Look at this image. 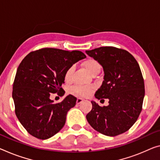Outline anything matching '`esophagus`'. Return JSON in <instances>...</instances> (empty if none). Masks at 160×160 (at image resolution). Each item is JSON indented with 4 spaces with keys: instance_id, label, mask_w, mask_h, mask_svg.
<instances>
[{
    "instance_id": "obj_1",
    "label": "esophagus",
    "mask_w": 160,
    "mask_h": 160,
    "mask_svg": "<svg viewBox=\"0 0 160 160\" xmlns=\"http://www.w3.org/2000/svg\"><path fill=\"white\" fill-rule=\"evenodd\" d=\"M83 101V99H82V98H80V97H78V98H77V104H79L80 103H82V102Z\"/></svg>"
}]
</instances>
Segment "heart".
Masks as SVG:
<instances>
[{"mask_svg":"<svg viewBox=\"0 0 160 160\" xmlns=\"http://www.w3.org/2000/svg\"><path fill=\"white\" fill-rule=\"evenodd\" d=\"M83 67L87 72L92 75L98 74L102 69V65L97 59L94 58H88L83 62ZM73 72H74V66H71L67 68L64 74V80L66 82H70L72 81ZM94 87L93 86H77L72 88V92L81 97H87L93 92Z\"/></svg>","mask_w":160,"mask_h":160,"instance_id":"heart-1","label":"heart"}]
</instances>
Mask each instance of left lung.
Instances as JSON below:
<instances>
[{
  "label": "left lung",
  "instance_id": "obj_1",
  "mask_svg": "<svg viewBox=\"0 0 160 160\" xmlns=\"http://www.w3.org/2000/svg\"><path fill=\"white\" fill-rule=\"evenodd\" d=\"M86 53L99 61L104 72L95 97L109 100L107 107L92 102V109L87 115L88 122L97 132L109 137L128 131L142 112L145 93L139 63L127 51L113 46Z\"/></svg>",
  "mask_w": 160,
  "mask_h": 160
}]
</instances>
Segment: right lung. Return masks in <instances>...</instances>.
Masks as SVG:
<instances>
[{"label":"right lung","mask_w":160,"mask_h":160,"mask_svg":"<svg viewBox=\"0 0 160 160\" xmlns=\"http://www.w3.org/2000/svg\"><path fill=\"white\" fill-rule=\"evenodd\" d=\"M87 57L80 51L43 48L31 51L17 69L13 84L15 113L27 132L39 139H47L64 126L66 114L77 99L68 95L53 104L51 94L63 97L61 88L68 67Z\"/></svg>","instance_id":"add662e5"}]
</instances>
